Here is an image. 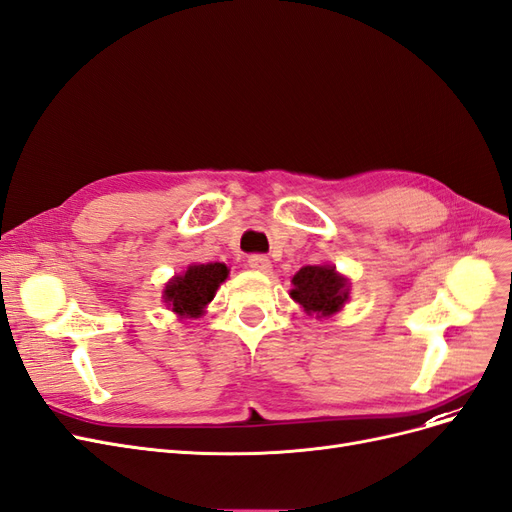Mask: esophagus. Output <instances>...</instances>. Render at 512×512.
I'll return each mask as SVG.
<instances>
[{"mask_svg":"<svg viewBox=\"0 0 512 512\" xmlns=\"http://www.w3.org/2000/svg\"><path fill=\"white\" fill-rule=\"evenodd\" d=\"M249 268L257 270V272H270L272 270V261L266 255H251L249 257Z\"/></svg>","mask_w":512,"mask_h":512,"instance_id":"obj_1","label":"esophagus"}]
</instances>
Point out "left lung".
I'll return each instance as SVG.
<instances>
[{"label":"left lung","mask_w":512,"mask_h":512,"mask_svg":"<svg viewBox=\"0 0 512 512\" xmlns=\"http://www.w3.org/2000/svg\"><path fill=\"white\" fill-rule=\"evenodd\" d=\"M291 297L304 306L308 314L329 316L348 299V282L333 266H306L293 276Z\"/></svg>","instance_id":"8db88e82"}]
</instances>
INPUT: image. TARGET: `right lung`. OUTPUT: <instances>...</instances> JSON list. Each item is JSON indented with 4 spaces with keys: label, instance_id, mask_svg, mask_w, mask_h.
Returning <instances> with one entry per match:
<instances>
[{
    "label": "right lung",
    "instance_id": "add662e5",
    "mask_svg": "<svg viewBox=\"0 0 512 512\" xmlns=\"http://www.w3.org/2000/svg\"><path fill=\"white\" fill-rule=\"evenodd\" d=\"M227 278L223 263H206V266L187 268L183 276L173 278L164 289V299L179 316L196 318L202 308L215 297L217 287Z\"/></svg>",
    "mask_w": 512,
    "mask_h": 512
}]
</instances>
